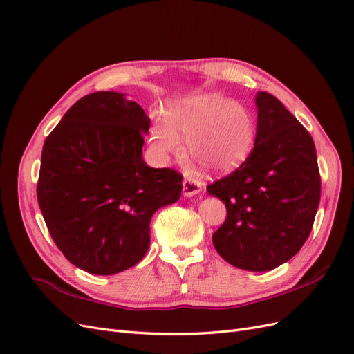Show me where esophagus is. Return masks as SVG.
Listing matches in <instances>:
<instances>
[{"label":"esophagus","instance_id":"obj_1","mask_svg":"<svg viewBox=\"0 0 354 354\" xmlns=\"http://www.w3.org/2000/svg\"><path fill=\"white\" fill-rule=\"evenodd\" d=\"M202 192V183L195 178H185L183 180V195L186 198L195 196Z\"/></svg>","mask_w":354,"mask_h":354}]
</instances>
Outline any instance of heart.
<instances>
[{
	"mask_svg": "<svg viewBox=\"0 0 354 354\" xmlns=\"http://www.w3.org/2000/svg\"><path fill=\"white\" fill-rule=\"evenodd\" d=\"M181 138L198 165L209 173H229L248 158L255 142V124L250 111L217 94H198L173 102L167 122L151 128L153 149L162 156L183 153Z\"/></svg>",
	"mask_w": 354,
	"mask_h": 354,
	"instance_id": "heart-1",
	"label": "heart"
}]
</instances>
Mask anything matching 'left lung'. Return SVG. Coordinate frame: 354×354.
Instances as JSON below:
<instances>
[{
    "label": "left lung",
    "instance_id": "obj_1",
    "mask_svg": "<svg viewBox=\"0 0 354 354\" xmlns=\"http://www.w3.org/2000/svg\"><path fill=\"white\" fill-rule=\"evenodd\" d=\"M255 143L230 174L207 186L226 203L227 216L212 234L224 260L266 272L291 260L312 232L320 201L315 142L270 93L257 95Z\"/></svg>",
    "mask_w": 354,
    "mask_h": 354
}]
</instances>
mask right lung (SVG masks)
Here are the masks:
<instances>
[{
    "mask_svg": "<svg viewBox=\"0 0 354 354\" xmlns=\"http://www.w3.org/2000/svg\"><path fill=\"white\" fill-rule=\"evenodd\" d=\"M151 120L115 91L84 95L44 142L38 205L63 255L93 274H115L140 261L153 212L176 202L178 171L142 158Z\"/></svg>",
    "mask_w": 354,
    "mask_h": 354,
    "instance_id": "obj_1",
    "label": "right lung"
}]
</instances>
